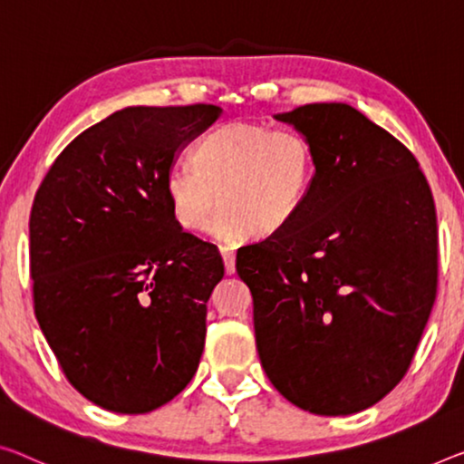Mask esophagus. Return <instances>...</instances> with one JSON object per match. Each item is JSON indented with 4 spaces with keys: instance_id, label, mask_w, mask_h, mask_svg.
Here are the masks:
<instances>
[{
    "instance_id": "34e87169",
    "label": "esophagus",
    "mask_w": 464,
    "mask_h": 464,
    "mask_svg": "<svg viewBox=\"0 0 464 464\" xmlns=\"http://www.w3.org/2000/svg\"><path fill=\"white\" fill-rule=\"evenodd\" d=\"M219 253H222L226 274L232 276L234 272H237V251H234V246H230V245H222L219 246Z\"/></svg>"
}]
</instances>
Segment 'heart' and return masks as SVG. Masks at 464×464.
<instances>
[{
	"label": "heart",
	"mask_w": 464,
	"mask_h": 464,
	"mask_svg": "<svg viewBox=\"0 0 464 464\" xmlns=\"http://www.w3.org/2000/svg\"><path fill=\"white\" fill-rule=\"evenodd\" d=\"M315 178V151L295 128L230 122L198 140L195 163L176 161L166 174V195L178 224L201 230L213 218L219 237L263 238L282 230Z\"/></svg>",
	"instance_id": "obj_1"
}]
</instances>
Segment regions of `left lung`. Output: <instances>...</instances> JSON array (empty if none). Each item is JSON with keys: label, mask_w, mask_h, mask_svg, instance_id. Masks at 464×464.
<instances>
[{"label": "left lung", "mask_w": 464, "mask_h": 464, "mask_svg": "<svg viewBox=\"0 0 464 464\" xmlns=\"http://www.w3.org/2000/svg\"><path fill=\"white\" fill-rule=\"evenodd\" d=\"M276 120L315 151L303 208L238 248L256 351L298 409L365 411L409 372L438 292L436 205L409 149L346 103H309Z\"/></svg>", "instance_id": "8db88e82"}]
</instances>
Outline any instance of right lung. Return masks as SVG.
Returning a JSON list of instances; mask_svg holds the SVG:
<instances>
[{"label": "right lung", "instance_id": "right-lung-1", "mask_svg": "<svg viewBox=\"0 0 464 464\" xmlns=\"http://www.w3.org/2000/svg\"><path fill=\"white\" fill-rule=\"evenodd\" d=\"M219 113L208 103L120 110L78 134L34 195V315L68 382L105 411L160 409L201 361L224 261L176 222L166 174Z\"/></svg>", "mask_w": 464, "mask_h": 464}]
</instances>
